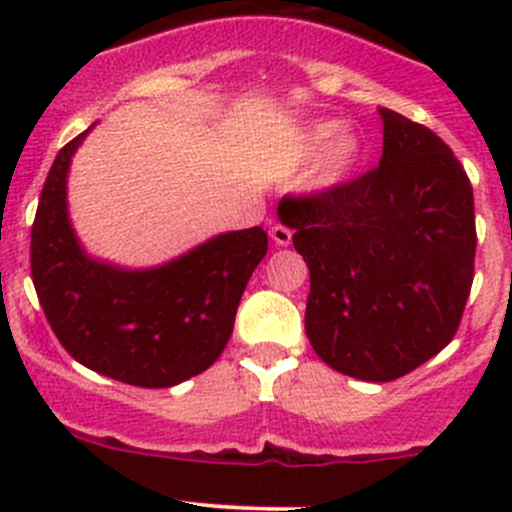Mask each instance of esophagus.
I'll use <instances>...</instances> for the list:
<instances>
[{
	"label": "esophagus",
	"instance_id": "1",
	"mask_svg": "<svg viewBox=\"0 0 512 512\" xmlns=\"http://www.w3.org/2000/svg\"><path fill=\"white\" fill-rule=\"evenodd\" d=\"M270 237L275 240V245L287 247L289 242H292V230H289V227H285V225H275L270 230Z\"/></svg>",
	"mask_w": 512,
	"mask_h": 512
}]
</instances>
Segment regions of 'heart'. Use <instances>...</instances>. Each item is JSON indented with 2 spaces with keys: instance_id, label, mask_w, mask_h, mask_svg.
I'll list each match as a JSON object with an SVG mask.
<instances>
[{
  "instance_id": "b5f03b06",
  "label": "heart",
  "mask_w": 512,
  "mask_h": 512,
  "mask_svg": "<svg viewBox=\"0 0 512 512\" xmlns=\"http://www.w3.org/2000/svg\"><path fill=\"white\" fill-rule=\"evenodd\" d=\"M302 151L307 156L319 153L317 163L309 173L307 188L312 193H327L352 178L364 146L356 133L342 131L339 121H317L304 131Z\"/></svg>"
}]
</instances>
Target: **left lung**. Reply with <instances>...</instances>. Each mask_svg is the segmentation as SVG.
<instances>
[{
    "label": "left lung",
    "instance_id": "obj_1",
    "mask_svg": "<svg viewBox=\"0 0 512 512\" xmlns=\"http://www.w3.org/2000/svg\"><path fill=\"white\" fill-rule=\"evenodd\" d=\"M379 165L327 193L282 198L309 267L304 329L324 364L394 381L456 337L473 285V188L451 148L391 108Z\"/></svg>",
    "mask_w": 512,
    "mask_h": 512
}]
</instances>
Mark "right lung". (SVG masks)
<instances>
[{"label": "right lung", "instance_id": "1", "mask_svg": "<svg viewBox=\"0 0 512 512\" xmlns=\"http://www.w3.org/2000/svg\"><path fill=\"white\" fill-rule=\"evenodd\" d=\"M89 131L61 148L41 188L34 289L61 347L86 369L143 389L175 386L223 354L247 280L267 252V232H220L148 270L96 260L81 247L66 203L71 158Z\"/></svg>", "mask_w": 512, "mask_h": 512}]
</instances>
